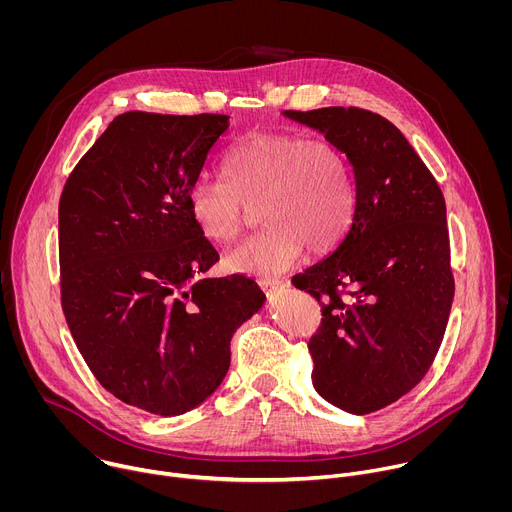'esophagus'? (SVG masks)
Here are the masks:
<instances>
[{"label":"esophagus","instance_id":"1","mask_svg":"<svg viewBox=\"0 0 512 512\" xmlns=\"http://www.w3.org/2000/svg\"><path fill=\"white\" fill-rule=\"evenodd\" d=\"M259 285H261V289L265 291V294H273L275 289H279L283 285V281L279 277H261Z\"/></svg>","mask_w":512,"mask_h":512}]
</instances>
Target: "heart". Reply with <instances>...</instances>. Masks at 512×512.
<instances>
[{
  "mask_svg": "<svg viewBox=\"0 0 512 512\" xmlns=\"http://www.w3.org/2000/svg\"><path fill=\"white\" fill-rule=\"evenodd\" d=\"M223 180H196L188 208L200 233L216 243L235 241L251 208L263 229L227 253L239 273L277 275L304 247L332 251L354 214V184L346 156L328 139L291 133H251L225 154Z\"/></svg>",
  "mask_w": 512,
  "mask_h": 512,
  "instance_id": "b5f03b06",
  "label": "heart"
}]
</instances>
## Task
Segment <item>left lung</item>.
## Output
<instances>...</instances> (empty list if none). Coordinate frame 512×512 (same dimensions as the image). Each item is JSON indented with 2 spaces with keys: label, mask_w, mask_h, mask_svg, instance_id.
<instances>
[{
  "label": "left lung",
  "mask_w": 512,
  "mask_h": 512,
  "mask_svg": "<svg viewBox=\"0 0 512 512\" xmlns=\"http://www.w3.org/2000/svg\"><path fill=\"white\" fill-rule=\"evenodd\" d=\"M346 154L354 214L340 245L294 275L322 306L316 391L367 415L409 393L440 350L454 300L446 200L405 135L358 107L283 111Z\"/></svg>",
  "instance_id": "1"
}]
</instances>
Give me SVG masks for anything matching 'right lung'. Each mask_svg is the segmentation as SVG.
<instances>
[{"mask_svg": "<svg viewBox=\"0 0 512 512\" xmlns=\"http://www.w3.org/2000/svg\"><path fill=\"white\" fill-rule=\"evenodd\" d=\"M229 115H117L58 204L60 302L95 379L180 415L223 383L231 338L265 302L245 275L202 279L218 253L188 208Z\"/></svg>", "mask_w": 512, "mask_h": 512, "instance_id": "1", "label": "right lung"}]
</instances>
